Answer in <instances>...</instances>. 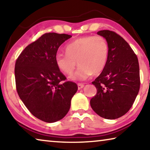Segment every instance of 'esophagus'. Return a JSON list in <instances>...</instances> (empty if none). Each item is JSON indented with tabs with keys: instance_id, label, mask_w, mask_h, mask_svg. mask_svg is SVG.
<instances>
[{
	"instance_id": "esophagus-1",
	"label": "esophagus",
	"mask_w": 150,
	"mask_h": 150,
	"mask_svg": "<svg viewBox=\"0 0 150 150\" xmlns=\"http://www.w3.org/2000/svg\"><path fill=\"white\" fill-rule=\"evenodd\" d=\"M77 86H78V89H81V88H83V87H84V85H83V83H77Z\"/></svg>"
}]
</instances>
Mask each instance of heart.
Listing matches in <instances>:
<instances>
[{
	"instance_id": "1",
	"label": "heart",
	"mask_w": 150,
	"mask_h": 150,
	"mask_svg": "<svg viewBox=\"0 0 150 150\" xmlns=\"http://www.w3.org/2000/svg\"><path fill=\"white\" fill-rule=\"evenodd\" d=\"M65 52L55 55L57 68L65 74L71 75L77 62L79 65L71 79L83 81L92 73L97 75L103 71L108 62L109 45L103 36L88 35L71 42L66 45Z\"/></svg>"
}]
</instances>
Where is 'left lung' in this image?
<instances>
[{
    "mask_svg": "<svg viewBox=\"0 0 150 150\" xmlns=\"http://www.w3.org/2000/svg\"><path fill=\"white\" fill-rule=\"evenodd\" d=\"M97 34L108 41L109 55L105 69L92 82L96 94L90 104L101 117L116 119L128 112L138 94V59L128 42L116 32L100 30Z\"/></svg>",
    "mask_w": 150,
    "mask_h": 150,
    "instance_id": "8db88e82",
    "label": "left lung"
}]
</instances>
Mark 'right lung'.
I'll return each instance as SVG.
<instances>
[{
	"label": "right lung",
	"instance_id": "right-lung-1",
	"mask_svg": "<svg viewBox=\"0 0 150 150\" xmlns=\"http://www.w3.org/2000/svg\"><path fill=\"white\" fill-rule=\"evenodd\" d=\"M71 37L45 33L25 47L15 63L20 99L35 117L45 122H54L67 115L78 89L75 83L66 81L55 63L58 48Z\"/></svg>",
	"mask_w": 150,
	"mask_h": 150
}]
</instances>
